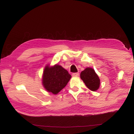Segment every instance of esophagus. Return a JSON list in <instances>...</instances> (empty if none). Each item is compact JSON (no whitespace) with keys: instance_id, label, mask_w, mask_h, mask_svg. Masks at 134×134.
Returning a JSON list of instances; mask_svg holds the SVG:
<instances>
[{"instance_id":"obj_1","label":"esophagus","mask_w":134,"mask_h":134,"mask_svg":"<svg viewBox=\"0 0 134 134\" xmlns=\"http://www.w3.org/2000/svg\"><path fill=\"white\" fill-rule=\"evenodd\" d=\"M79 72H74V73L72 74V76H79Z\"/></svg>"}]
</instances>
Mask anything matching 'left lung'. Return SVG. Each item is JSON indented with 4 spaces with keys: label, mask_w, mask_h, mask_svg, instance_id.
Returning <instances> with one entry per match:
<instances>
[{
    "label": "left lung",
    "mask_w": 134,
    "mask_h": 134,
    "mask_svg": "<svg viewBox=\"0 0 134 134\" xmlns=\"http://www.w3.org/2000/svg\"><path fill=\"white\" fill-rule=\"evenodd\" d=\"M80 78L86 86L92 91H97L99 87L100 80L94 69L87 68L80 73Z\"/></svg>",
    "instance_id": "obj_1"
}]
</instances>
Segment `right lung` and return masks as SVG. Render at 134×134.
I'll return each mask as SVG.
<instances>
[{"label": "right lung", "mask_w": 134, "mask_h": 134, "mask_svg": "<svg viewBox=\"0 0 134 134\" xmlns=\"http://www.w3.org/2000/svg\"><path fill=\"white\" fill-rule=\"evenodd\" d=\"M70 78L68 71L59 65L51 68L46 66L43 71L42 84L48 92L56 94L66 86Z\"/></svg>", "instance_id": "obj_1"}]
</instances>
